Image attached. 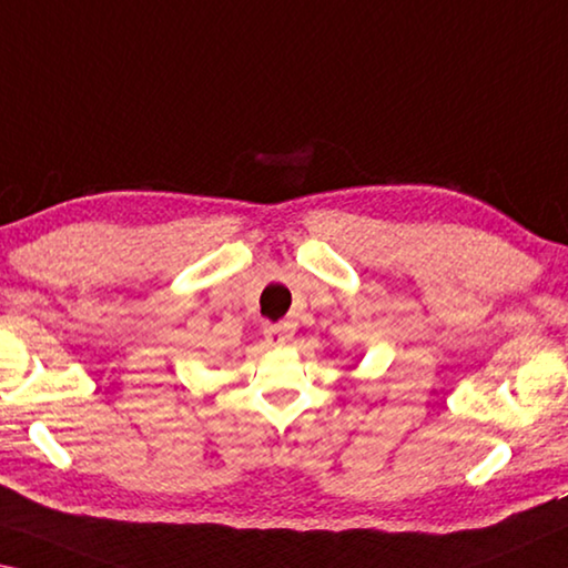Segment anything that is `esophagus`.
<instances>
[{
  "label": "esophagus",
  "mask_w": 568,
  "mask_h": 568,
  "mask_svg": "<svg viewBox=\"0 0 568 568\" xmlns=\"http://www.w3.org/2000/svg\"><path fill=\"white\" fill-rule=\"evenodd\" d=\"M267 341L270 346H285L287 341H291V331H287V326H283V323H275V326H267Z\"/></svg>",
  "instance_id": "1"
}]
</instances>
